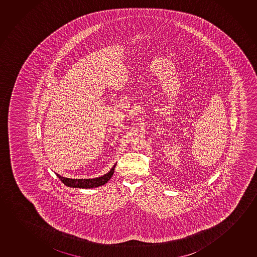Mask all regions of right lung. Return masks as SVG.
<instances>
[{
  "label": "right lung",
  "instance_id": "1",
  "mask_svg": "<svg viewBox=\"0 0 257 257\" xmlns=\"http://www.w3.org/2000/svg\"><path fill=\"white\" fill-rule=\"evenodd\" d=\"M115 165L116 164H114V166L111 168L107 174H104L100 177L93 178V179H70V178L60 176L59 174H56L59 180L67 187L79 188V189H92V188H97L99 186L104 185L110 180L112 175L114 174Z\"/></svg>",
  "mask_w": 257,
  "mask_h": 257
}]
</instances>
